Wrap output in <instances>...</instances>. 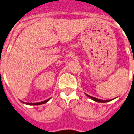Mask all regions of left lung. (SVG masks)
<instances>
[{
  "label": "left lung",
  "instance_id": "8db88e82",
  "mask_svg": "<svg viewBox=\"0 0 134 134\" xmlns=\"http://www.w3.org/2000/svg\"><path fill=\"white\" fill-rule=\"evenodd\" d=\"M87 96H88V97L91 98V99H93V100H95V101H97V102L106 103V102H108V101H109V100H100V99H97V98H95V97H91V96H89V95H88V94H87Z\"/></svg>",
  "mask_w": 134,
  "mask_h": 134
}]
</instances>
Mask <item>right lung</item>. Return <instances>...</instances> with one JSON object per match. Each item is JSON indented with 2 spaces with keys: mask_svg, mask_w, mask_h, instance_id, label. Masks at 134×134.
I'll list each match as a JSON object with an SVG mask.
<instances>
[{
  "mask_svg": "<svg viewBox=\"0 0 134 134\" xmlns=\"http://www.w3.org/2000/svg\"><path fill=\"white\" fill-rule=\"evenodd\" d=\"M50 99H47V100H44V101H42V102H39V103H26L25 104H27V105H41V104H44L46 103H47L48 101V100H49ZM23 102V101H22Z\"/></svg>",
  "mask_w": 134,
  "mask_h": 134,
  "instance_id": "right-lung-1",
  "label": "right lung"
}]
</instances>
